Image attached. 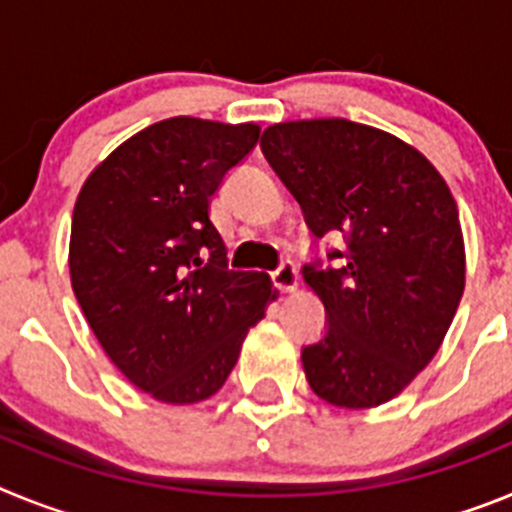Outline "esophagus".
I'll return each mask as SVG.
<instances>
[{
	"mask_svg": "<svg viewBox=\"0 0 512 512\" xmlns=\"http://www.w3.org/2000/svg\"><path fill=\"white\" fill-rule=\"evenodd\" d=\"M297 269L292 261H282L277 269L271 271V284L279 289V292H292L297 287Z\"/></svg>",
	"mask_w": 512,
	"mask_h": 512,
	"instance_id": "esophagus-1",
	"label": "esophagus"
}]
</instances>
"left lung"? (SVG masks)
<instances>
[{"label":"left lung","mask_w":512,"mask_h":512,"mask_svg":"<svg viewBox=\"0 0 512 512\" xmlns=\"http://www.w3.org/2000/svg\"><path fill=\"white\" fill-rule=\"evenodd\" d=\"M261 151L302 207L315 248L302 277L325 333L302 346L312 392L348 410L400 395L436 356L464 292L459 210L431 161L351 120L271 125Z\"/></svg>","instance_id":"left-lung-1"}]
</instances>
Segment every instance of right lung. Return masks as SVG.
<instances>
[{"mask_svg":"<svg viewBox=\"0 0 512 512\" xmlns=\"http://www.w3.org/2000/svg\"><path fill=\"white\" fill-rule=\"evenodd\" d=\"M259 133L251 122H156L99 164L76 200V300L112 364L161 402L215 395L271 300L266 274L228 269L207 212Z\"/></svg>","mask_w":512,"mask_h":512,"instance_id":"1","label":"right lung"}]
</instances>
